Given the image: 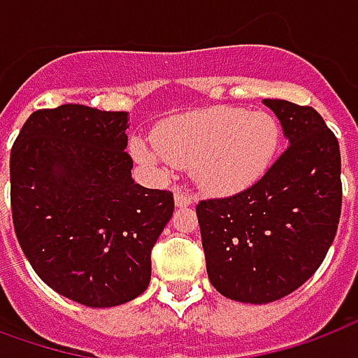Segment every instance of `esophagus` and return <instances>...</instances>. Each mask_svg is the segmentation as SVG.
Instances as JSON below:
<instances>
[{"label": "esophagus", "instance_id": "obj_1", "mask_svg": "<svg viewBox=\"0 0 358 358\" xmlns=\"http://www.w3.org/2000/svg\"><path fill=\"white\" fill-rule=\"evenodd\" d=\"M194 204V196L189 192H176V206L177 208H187Z\"/></svg>", "mask_w": 358, "mask_h": 358}]
</instances>
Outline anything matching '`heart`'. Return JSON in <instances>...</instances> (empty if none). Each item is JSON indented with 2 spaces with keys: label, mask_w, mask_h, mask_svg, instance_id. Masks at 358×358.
<instances>
[{
  "label": "heart",
  "mask_w": 358,
  "mask_h": 358,
  "mask_svg": "<svg viewBox=\"0 0 358 358\" xmlns=\"http://www.w3.org/2000/svg\"><path fill=\"white\" fill-rule=\"evenodd\" d=\"M280 141L268 112L213 106L166 120L154 145L133 139V158L145 166L190 168L194 181L213 194L246 189L267 171Z\"/></svg>",
  "instance_id": "1"
}]
</instances>
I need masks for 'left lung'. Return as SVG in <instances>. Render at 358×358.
I'll return each mask as SVG.
<instances>
[{
	"mask_svg": "<svg viewBox=\"0 0 358 358\" xmlns=\"http://www.w3.org/2000/svg\"><path fill=\"white\" fill-rule=\"evenodd\" d=\"M288 148L252 187L196 206L213 288L242 303L296 292L324 262L341 213L338 139L311 106L263 99Z\"/></svg>",
	"mask_w": 358,
	"mask_h": 358,
	"instance_id": "left-lung-1",
	"label": "left lung"
}]
</instances>
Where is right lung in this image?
Here are the masks:
<instances>
[{
	"mask_svg": "<svg viewBox=\"0 0 358 358\" xmlns=\"http://www.w3.org/2000/svg\"><path fill=\"white\" fill-rule=\"evenodd\" d=\"M127 112L62 104L34 112L11 150L13 225L26 259L57 294L116 307L150 282V252L173 194L133 181Z\"/></svg>",
	"mask_w": 358,
	"mask_h": 358,
	"instance_id": "add662e5",
	"label": "right lung"
}]
</instances>
